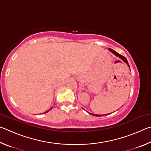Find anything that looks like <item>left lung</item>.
I'll list each match as a JSON object with an SVG mask.
<instances>
[{"mask_svg": "<svg viewBox=\"0 0 151 151\" xmlns=\"http://www.w3.org/2000/svg\"><path fill=\"white\" fill-rule=\"evenodd\" d=\"M109 50L111 51V52H112V53H113L114 55H115L116 56H117V57H119L120 58H121V59L124 61V63H126L127 64V65L129 66V63H128V61H127V58H125L124 56H122V55H120V54H119L118 52H116V51H114V50H113L112 49H111V48H109ZM130 67V66H129ZM91 114H92V115H94V116H103V115H99V114H92V113H91ZM107 114H104V115H107Z\"/></svg>", "mask_w": 151, "mask_h": 151, "instance_id": "8db88e82", "label": "left lung"}]
</instances>
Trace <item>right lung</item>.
Returning <instances> with one entry per match:
<instances>
[{
  "label": "right lung",
  "instance_id": "add662e5",
  "mask_svg": "<svg viewBox=\"0 0 151 151\" xmlns=\"http://www.w3.org/2000/svg\"><path fill=\"white\" fill-rule=\"evenodd\" d=\"M51 109H52V108H51ZM50 110H48V111H46V112H45V113H46V112H47L48 111H50Z\"/></svg>",
  "mask_w": 151,
  "mask_h": 151
}]
</instances>
